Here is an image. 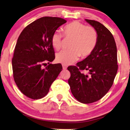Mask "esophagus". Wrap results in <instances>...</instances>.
I'll return each instance as SVG.
<instances>
[{"mask_svg": "<svg viewBox=\"0 0 130 130\" xmlns=\"http://www.w3.org/2000/svg\"><path fill=\"white\" fill-rule=\"evenodd\" d=\"M62 67H63V70H66L67 69V67L66 66V65H64V64H63L62 65Z\"/></svg>", "mask_w": 130, "mask_h": 130, "instance_id": "obj_1", "label": "esophagus"}]
</instances>
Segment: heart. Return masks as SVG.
<instances>
[{"label": "heart", "instance_id": "1", "mask_svg": "<svg viewBox=\"0 0 130 130\" xmlns=\"http://www.w3.org/2000/svg\"><path fill=\"white\" fill-rule=\"evenodd\" d=\"M65 37L72 39L70 50H62L57 53L56 61L68 65L75 62L79 56L85 58L93 52L98 41V34L94 27L86 26L78 21H73L64 26ZM63 36L59 31H55L51 37V44L56 50H60L62 45Z\"/></svg>", "mask_w": 130, "mask_h": 130}]
</instances>
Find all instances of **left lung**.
Wrapping results in <instances>:
<instances>
[{"mask_svg":"<svg viewBox=\"0 0 130 130\" xmlns=\"http://www.w3.org/2000/svg\"><path fill=\"white\" fill-rule=\"evenodd\" d=\"M85 21L96 30L97 43L91 54L76 63V66L68 67L71 73L68 82L72 94L78 101L90 104L108 93L113 85L118 65L116 42L110 31L99 22ZM83 70H88L89 74L82 73Z\"/></svg>","mask_w":130,"mask_h":130,"instance_id":"1","label":"left lung"}]
</instances>
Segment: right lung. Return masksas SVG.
Instances as JSON below:
<instances>
[{
    "mask_svg": "<svg viewBox=\"0 0 130 130\" xmlns=\"http://www.w3.org/2000/svg\"><path fill=\"white\" fill-rule=\"evenodd\" d=\"M66 22L58 17H42L27 25L19 36L12 59L13 76L27 97L37 100L45 96L62 70L60 63L50 64L55 58L51 37ZM46 62L49 64L43 69Z\"/></svg>",
    "mask_w": 130,
    "mask_h": 130,
    "instance_id": "obj_1",
    "label": "right lung"
}]
</instances>
